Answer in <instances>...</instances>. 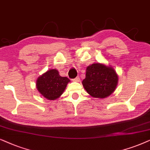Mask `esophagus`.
<instances>
[{
  "label": "esophagus",
  "instance_id": "34e87169",
  "mask_svg": "<svg viewBox=\"0 0 150 150\" xmlns=\"http://www.w3.org/2000/svg\"><path fill=\"white\" fill-rule=\"evenodd\" d=\"M73 81H76V82H79V81H80V78H79V77H77L76 78L73 79Z\"/></svg>",
  "mask_w": 150,
  "mask_h": 150
}]
</instances>
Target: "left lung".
I'll use <instances>...</instances> for the list:
<instances>
[{
	"label": "left lung",
	"mask_w": 150,
	"mask_h": 150,
	"mask_svg": "<svg viewBox=\"0 0 150 150\" xmlns=\"http://www.w3.org/2000/svg\"><path fill=\"white\" fill-rule=\"evenodd\" d=\"M118 81V75L112 67L101 63H93L86 68L82 85L93 97L104 99L114 93Z\"/></svg>",
	"instance_id": "1"
}]
</instances>
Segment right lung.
Returning <instances> with one entry per match:
<instances>
[{"instance_id": "right-lung-1", "label": "right lung", "mask_w": 150, "mask_h": 150, "mask_svg": "<svg viewBox=\"0 0 150 150\" xmlns=\"http://www.w3.org/2000/svg\"><path fill=\"white\" fill-rule=\"evenodd\" d=\"M70 79L59 75L57 69H50L39 77L36 81L38 91L49 100H55L64 92Z\"/></svg>"}]
</instances>
